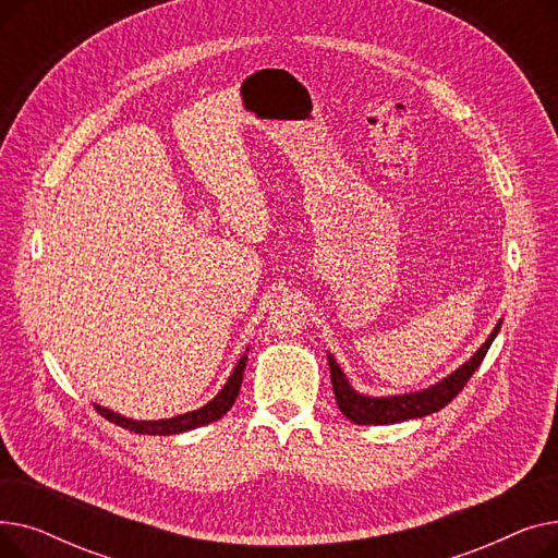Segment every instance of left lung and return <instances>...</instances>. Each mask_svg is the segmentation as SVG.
<instances>
[{"instance_id":"left-lung-1","label":"left lung","mask_w":558,"mask_h":558,"mask_svg":"<svg viewBox=\"0 0 558 558\" xmlns=\"http://www.w3.org/2000/svg\"><path fill=\"white\" fill-rule=\"evenodd\" d=\"M500 326L502 324H497V328L490 332V337L486 339V343L477 350V353L468 360L461 368H457L452 375H448L444 383H438L421 393H409V396H393V398L360 396L357 391H353V387L348 385V379L341 373V368L337 366V362L328 355L335 400L341 409V414L357 425H393V423L421 418V416L438 412V409H444L461 393L468 379H471L473 373L480 368L495 335L500 332Z\"/></svg>"}]
</instances>
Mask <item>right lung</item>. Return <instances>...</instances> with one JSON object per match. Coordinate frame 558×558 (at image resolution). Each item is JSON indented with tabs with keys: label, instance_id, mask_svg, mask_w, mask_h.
<instances>
[{
	"label": "right lung",
	"instance_id": "obj_1",
	"mask_svg": "<svg viewBox=\"0 0 558 558\" xmlns=\"http://www.w3.org/2000/svg\"><path fill=\"white\" fill-rule=\"evenodd\" d=\"M246 355L240 360V364L234 366L232 375L228 377L226 387L215 396V400H210L205 407L196 409V412H187L183 416H175V418H167V421H131V418H124L120 414H112L108 412V409L104 407H95L97 412L114 423L120 425L124 429H131L135 434H151V436H167V434H181V432H187V429H194V427H201V425H208L213 421H219L228 409L234 404V400H238V393H240V387H242V377H244V368H246Z\"/></svg>",
	"mask_w": 558,
	"mask_h": 558
}]
</instances>
